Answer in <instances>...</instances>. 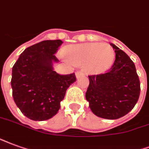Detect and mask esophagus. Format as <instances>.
Wrapping results in <instances>:
<instances>
[{
  "instance_id": "34e87169",
  "label": "esophagus",
  "mask_w": 149,
  "mask_h": 149,
  "mask_svg": "<svg viewBox=\"0 0 149 149\" xmlns=\"http://www.w3.org/2000/svg\"><path fill=\"white\" fill-rule=\"evenodd\" d=\"M82 75H83V73H82V71H78V72H76L75 73L76 79H79V77H81V76Z\"/></svg>"
}]
</instances>
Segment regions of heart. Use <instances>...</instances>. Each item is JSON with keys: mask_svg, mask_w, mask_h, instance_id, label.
Masks as SVG:
<instances>
[{"mask_svg": "<svg viewBox=\"0 0 149 149\" xmlns=\"http://www.w3.org/2000/svg\"><path fill=\"white\" fill-rule=\"evenodd\" d=\"M63 55L75 66H83L86 73L100 74L113 66L115 53L108 43H84L65 47Z\"/></svg>", "mask_w": 149, "mask_h": 149, "instance_id": "obj_1", "label": "heart"}]
</instances>
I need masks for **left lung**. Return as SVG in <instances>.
Wrapping results in <instances>:
<instances>
[{
    "instance_id": "obj_1",
    "label": "left lung",
    "mask_w": 149,
    "mask_h": 149,
    "mask_svg": "<svg viewBox=\"0 0 149 149\" xmlns=\"http://www.w3.org/2000/svg\"><path fill=\"white\" fill-rule=\"evenodd\" d=\"M115 61L107 73L89 76L86 93L91 111L97 117L115 120L130 113L140 96V80L135 64L125 52L110 43Z\"/></svg>"
}]
</instances>
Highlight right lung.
Wrapping results in <instances>:
<instances>
[{"mask_svg": "<svg viewBox=\"0 0 149 149\" xmlns=\"http://www.w3.org/2000/svg\"><path fill=\"white\" fill-rule=\"evenodd\" d=\"M63 43L60 40H44L26 48L12 70L11 86L17 107L27 118L46 120L60 108L66 91L76 81L74 74L61 75L53 64L55 54Z\"/></svg>", "mask_w": 149, "mask_h": 149, "instance_id": "right-lung-1", "label": "right lung"}]
</instances>
